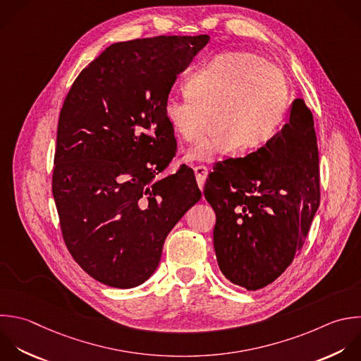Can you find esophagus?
Returning a JSON list of instances; mask_svg holds the SVG:
<instances>
[{
    "mask_svg": "<svg viewBox=\"0 0 361 361\" xmlns=\"http://www.w3.org/2000/svg\"><path fill=\"white\" fill-rule=\"evenodd\" d=\"M195 171V175H196V180H197V185L200 188V190L203 189V183L206 180V175H207V168L204 165H199V166H195L193 168Z\"/></svg>",
    "mask_w": 361,
    "mask_h": 361,
    "instance_id": "1",
    "label": "esophagus"
}]
</instances>
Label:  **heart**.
<instances>
[{
	"instance_id": "1",
	"label": "heart",
	"mask_w": 361,
	"mask_h": 361,
	"mask_svg": "<svg viewBox=\"0 0 361 361\" xmlns=\"http://www.w3.org/2000/svg\"><path fill=\"white\" fill-rule=\"evenodd\" d=\"M289 109V85L283 72L250 52H226L212 58L188 80V92H171L165 114L186 141L197 138L209 114L217 113L220 131L193 144L188 157L216 162L245 147L272 140Z\"/></svg>"
}]
</instances>
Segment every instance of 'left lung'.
I'll return each mask as SVG.
<instances>
[{
  "mask_svg": "<svg viewBox=\"0 0 361 361\" xmlns=\"http://www.w3.org/2000/svg\"><path fill=\"white\" fill-rule=\"evenodd\" d=\"M216 213L219 268L234 285L257 290L293 262L320 202L313 116L302 99L289 123L245 158L226 159L204 185Z\"/></svg>",
  "mask_w": 361,
  "mask_h": 361,
  "instance_id": "8db88e82",
  "label": "left lung"
}]
</instances>
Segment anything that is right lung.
Wrapping results in <instances>:
<instances>
[{
	"instance_id": "1",
	"label": "right lung",
	"mask_w": 361,
	"mask_h": 361,
	"mask_svg": "<svg viewBox=\"0 0 361 361\" xmlns=\"http://www.w3.org/2000/svg\"><path fill=\"white\" fill-rule=\"evenodd\" d=\"M207 42L173 35L114 44L65 99L52 192L68 250L104 285L145 282L166 235L202 197L190 168L161 172L176 151L166 97Z\"/></svg>"
}]
</instances>
